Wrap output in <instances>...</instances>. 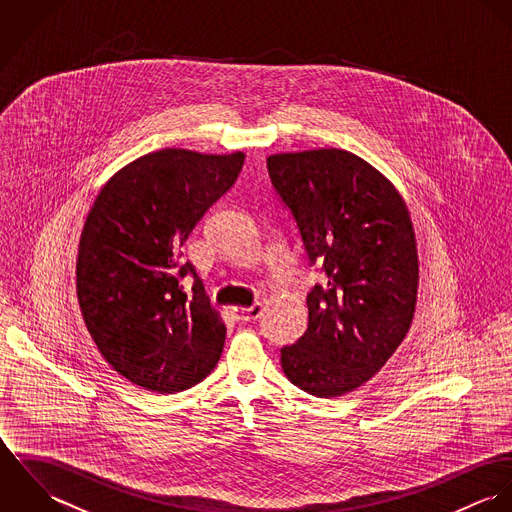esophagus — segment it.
<instances>
[{"label": "esophagus", "mask_w": 512, "mask_h": 512, "mask_svg": "<svg viewBox=\"0 0 512 512\" xmlns=\"http://www.w3.org/2000/svg\"><path fill=\"white\" fill-rule=\"evenodd\" d=\"M234 313L238 321H256L262 315V301H254L250 307L236 309Z\"/></svg>", "instance_id": "esophagus-1"}]
</instances>
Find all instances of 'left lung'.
<instances>
[{"instance_id":"8db88e82","label":"left lung","mask_w":512,"mask_h":512,"mask_svg":"<svg viewBox=\"0 0 512 512\" xmlns=\"http://www.w3.org/2000/svg\"><path fill=\"white\" fill-rule=\"evenodd\" d=\"M272 185L325 284L307 293V331L280 353L284 374L317 398L363 386L404 341L418 297V248L396 187L345 149L268 157Z\"/></svg>"}]
</instances>
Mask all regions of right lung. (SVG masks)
<instances>
[{
    "mask_svg": "<svg viewBox=\"0 0 512 512\" xmlns=\"http://www.w3.org/2000/svg\"><path fill=\"white\" fill-rule=\"evenodd\" d=\"M242 165V151H151L108 179L84 220L82 319L106 363L146 390H187L219 363L226 327L193 264L179 256Z\"/></svg>",
    "mask_w": 512,
    "mask_h": 512,
    "instance_id": "right-lung-1",
    "label": "right lung"
}]
</instances>
